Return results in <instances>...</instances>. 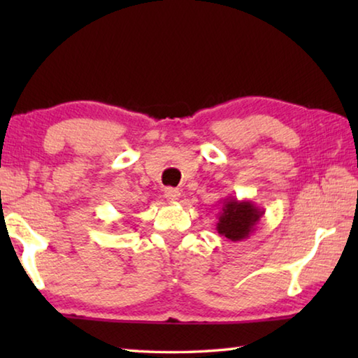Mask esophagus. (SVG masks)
Returning a JSON list of instances; mask_svg holds the SVG:
<instances>
[{"label":"esophagus","mask_w":358,"mask_h":358,"mask_svg":"<svg viewBox=\"0 0 358 358\" xmlns=\"http://www.w3.org/2000/svg\"><path fill=\"white\" fill-rule=\"evenodd\" d=\"M180 196H181V192H180L178 189H175V187H167V189H166V197H167V201H171V202H177L178 199H180Z\"/></svg>","instance_id":"1"}]
</instances>
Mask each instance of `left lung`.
Returning a JSON list of instances; mask_svg holds the SVG:
<instances>
[{
  "label": "left lung",
  "mask_w": 358,
  "mask_h": 358,
  "mask_svg": "<svg viewBox=\"0 0 358 358\" xmlns=\"http://www.w3.org/2000/svg\"><path fill=\"white\" fill-rule=\"evenodd\" d=\"M221 211L217 213L216 230L221 237L230 241L246 240L256 230L259 221L265 213L251 201H238L227 197L221 202Z\"/></svg>",
  "instance_id": "8db88e82"
}]
</instances>
